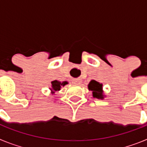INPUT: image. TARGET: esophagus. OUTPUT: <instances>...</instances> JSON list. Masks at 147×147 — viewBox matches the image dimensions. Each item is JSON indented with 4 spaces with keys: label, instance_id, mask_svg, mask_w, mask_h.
Here are the masks:
<instances>
[{
    "label": "esophagus",
    "instance_id": "34e87169",
    "mask_svg": "<svg viewBox=\"0 0 147 147\" xmlns=\"http://www.w3.org/2000/svg\"><path fill=\"white\" fill-rule=\"evenodd\" d=\"M82 82V81L81 79H74L72 81V83L74 85H81Z\"/></svg>",
    "mask_w": 147,
    "mask_h": 147
}]
</instances>
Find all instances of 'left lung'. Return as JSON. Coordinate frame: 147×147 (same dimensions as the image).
<instances>
[{"label": "left lung", "instance_id": "obj_1", "mask_svg": "<svg viewBox=\"0 0 147 147\" xmlns=\"http://www.w3.org/2000/svg\"><path fill=\"white\" fill-rule=\"evenodd\" d=\"M88 88L89 90L92 91L93 98L103 100L105 97L106 96L104 94L103 85L102 83L98 82L96 80H91L88 84Z\"/></svg>", "mask_w": 147, "mask_h": 147}]
</instances>
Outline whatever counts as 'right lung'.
<instances>
[{
  "mask_svg": "<svg viewBox=\"0 0 147 147\" xmlns=\"http://www.w3.org/2000/svg\"><path fill=\"white\" fill-rule=\"evenodd\" d=\"M67 82H61L58 81V80H54V81L51 82V88H49V89L51 90V94H54L56 93V92H58L60 90L61 88L62 87H64L65 85H67Z\"/></svg>",
  "mask_w": 147,
  "mask_h": 147,
  "instance_id": "obj_1",
  "label": "right lung"
}]
</instances>
